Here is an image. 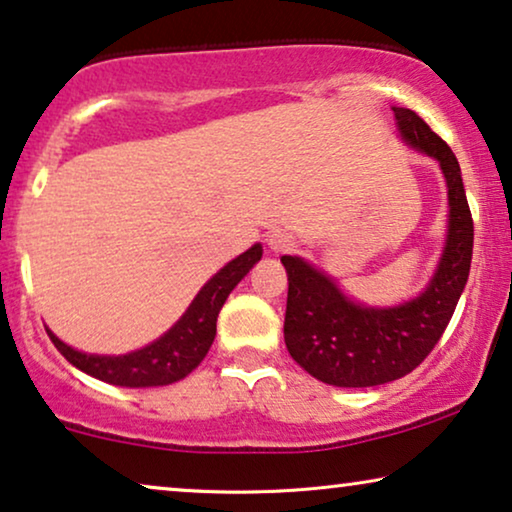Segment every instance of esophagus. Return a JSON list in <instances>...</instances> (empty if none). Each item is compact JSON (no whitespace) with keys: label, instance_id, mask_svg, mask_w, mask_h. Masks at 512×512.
Instances as JSON below:
<instances>
[{"label":"esophagus","instance_id":"esophagus-1","mask_svg":"<svg viewBox=\"0 0 512 512\" xmlns=\"http://www.w3.org/2000/svg\"><path fill=\"white\" fill-rule=\"evenodd\" d=\"M268 247L275 251V254H286V251H291L293 247H296V240L289 233H272L270 240H268Z\"/></svg>","mask_w":512,"mask_h":512}]
</instances>
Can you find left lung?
<instances>
[{
  "instance_id": "obj_1",
  "label": "left lung",
  "mask_w": 512,
  "mask_h": 512,
  "mask_svg": "<svg viewBox=\"0 0 512 512\" xmlns=\"http://www.w3.org/2000/svg\"><path fill=\"white\" fill-rule=\"evenodd\" d=\"M401 137L436 158L447 181V240L431 282L396 307H366L298 256H282L289 275L284 342L293 361L333 387H377L408 375L443 338L464 291L473 256V219L450 146L415 111L394 107Z\"/></svg>"
}]
</instances>
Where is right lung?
Here are the masks:
<instances>
[{"mask_svg": "<svg viewBox=\"0 0 512 512\" xmlns=\"http://www.w3.org/2000/svg\"><path fill=\"white\" fill-rule=\"evenodd\" d=\"M263 247H254L233 258L228 265L216 272L209 282L202 286L193 303L188 305L177 324L156 342L146 345L137 352L123 356H100L86 354L69 347L58 335L46 328L48 338L65 359L83 373L97 377V380L116 384V387H163L172 384L191 373L205 359L216 335V317H219L223 303L230 291L242 282V277L261 261Z\"/></svg>", "mask_w": 512, "mask_h": 512, "instance_id": "right-lung-1", "label": "right lung"}]
</instances>
